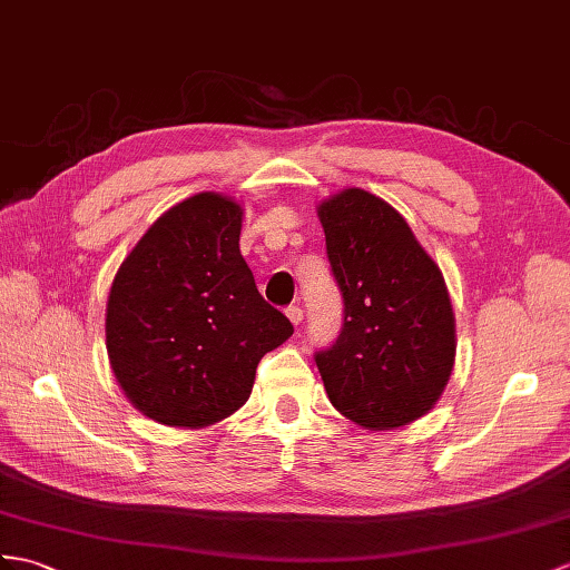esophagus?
Returning a JSON list of instances; mask_svg holds the SVG:
<instances>
[{
	"label": "esophagus",
	"instance_id": "1",
	"mask_svg": "<svg viewBox=\"0 0 570 570\" xmlns=\"http://www.w3.org/2000/svg\"><path fill=\"white\" fill-rule=\"evenodd\" d=\"M285 314H287V318H289V322H293L295 326H299V324H302L304 312H302V307H297V304H289V307L285 309Z\"/></svg>",
	"mask_w": 570,
	"mask_h": 570
}]
</instances>
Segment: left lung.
Returning <instances> with one entry per match:
<instances>
[{
  "mask_svg": "<svg viewBox=\"0 0 570 570\" xmlns=\"http://www.w3.org/2000/svg\"><path fill=\"white\" fill-rule=\"evenodd\" d=\"M316 213L343 295L341 336L316 353L331 404L367 430L421 419L454 367L445 277L409 222L372 193L343 188Z\"/></svg>",
  "mask_w": 570,
  "mask_h": 570,
  "instance_id": "8db88e82",
  "label": "left lung"
}]
</instances>
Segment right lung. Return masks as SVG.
<instances>
[{"label": "right lung", "mask_w": 570, "mask_h": 570, "mask_svg": "<svg viewBox=\"0 0 570 570\" xmlns=\"http://www.w3.org/2000/svg\"><path fill=\"white\" fill-rule=\"evenodd\" d=\"M244 210L222 193L169 207L120 263L106 304V351L147 419L207 428L252 396L258 360L293 336L239 252Z\"/></svg>", "instance_id": "right-lung-1"}]
</instances>
